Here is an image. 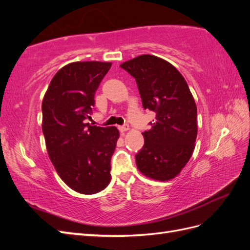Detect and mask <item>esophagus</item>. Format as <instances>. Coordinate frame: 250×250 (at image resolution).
<instances>
[{
	"label": "esophagus",
	"mask_w": 250,
	"mask_h": 250,
	"mask_svg": "<svg viewBox=\"0 0 250 250\" xmlns=\"http://www.w3.org/2000/svg\"><path fill=\"white\" fill-rule=\"evenodd\" d=\"M128 129H129V127H128V125H123V126H119V130L121 133H124L125 131H127Z\"/></svg>",
	"instance_id": "obj_1"
}]
</instances>
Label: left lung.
<instances>
[{"instance_id":"left-lung-1","label":"left lung","mask_w":250,"mask_h":250,"mask_svg":"<svg viewBox=\"0 0 250 250\" xmlns=\"http://www.w3.org/2000/svg\"><path fill=\"white\" fill-rule=\"evenodd\" d=\"M137 81L144 109L155 112L151 129L143 132V148L135 155L144 175L166 181L175 177L190 160L197 138V107L175 66L153 55H141L120 65Z\"/></svg>"}]
</instances>
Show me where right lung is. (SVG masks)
I'll use <instances>...</instances> for the list:
<instances>
[{"mask_svg":"<svg viewBox=\"0 0 250 250\" xmlns=\"http://www.w3.org/2000/svg\"><path fill=\"white\" fill-rule=\"evenodd\" d=\"M110 62H77L62 67L44 94L42 132L55 170L72 190L90 195L110 183V160L119 130L90 126L86 119Z\"/></svg>","mask_w":250,"mask_h":250,"instance_id":"right-lung-1","label":"right lung"}]
</instances>
